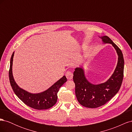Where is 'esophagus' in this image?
Wrapping results in <instances>:
<instances>
[{"instance_id": "1", "label": "esophagus", "mask_w": 132, "mask_h": 132, "mask_svg": "<svg viewBox=\"0 0 132 132\" xmlns=\"http://www.w3.org/2000/svg\"><path fill=\"white\" fill-rule=\"evenodd\" d=\"M65 76H66V77L68 79L71 80V79H72V78H73V74L71 72V71H67V73L65 74Z\"/></svg>"}]
</instances>
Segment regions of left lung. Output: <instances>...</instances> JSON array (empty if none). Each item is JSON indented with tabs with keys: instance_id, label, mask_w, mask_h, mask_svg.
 Instances as JSON below:
<instances>
[{
	"instance_id": "8db88e82",
	"label": "left lung",
	"mask_w": 132,
	"mask_h": 132,
	"mask_svg": "<svg viewBox=\"0 0 132 132\" xmlns=\"http://www.w3.org/2000/svg\"><path fill=\"white\" fill-rule=\"evenodd\" d=\"M99 37L103 43L111 44L117 53V64L112 75L105 82L93 84L86 79L82 65L76 68L73 73L75 95L78 102L82 106L91 109L100 107L109 101L118 92L123 78L125 62L121 50L107 36Z\"/></svg>"
}]
</instances>
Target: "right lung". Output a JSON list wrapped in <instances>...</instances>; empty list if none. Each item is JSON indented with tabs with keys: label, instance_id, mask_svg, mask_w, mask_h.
<instances>
[{
	"label": "right lung",
	"instance_id": "obj_1",
	"mask_svg": "<svg viewBox=\"0 0 132 132\" xmlns=\"http://www.w3.org/2000/svg\"><path fill=\"white\" fill-rule=\"evenodd\" d=\"M14 55V52L10 59L9 77L10 85L16 95L25 104L36 110H47L53 106L57 101V93L59 88L67 81L65 76L64 75L45 91L37 94L30 93L20 87L14 79L13 75Z\"/></svg>",
	"mask_w": 132,
	"mask_h": 132
}]
</instances>
